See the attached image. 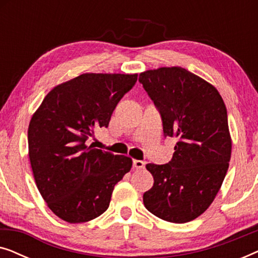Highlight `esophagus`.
Listing matches in <instances>:
<instances>
[{"instance_id": "34e87169", "label": "esophagus", "mask_w": 258, "mask_h": 258, "mask_svg": "<svg viewBox=\"0 0 258 258\" xmlns=\"http://www.w3.org/2000/svg\"><path fill=\"white\" fill-rule=\"evenodd\" d=\"M133 164H134V168H136V169H143L144 165H146V162L141 161V160H134Z\"/></svg>"}]
</instances>
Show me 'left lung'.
Listing matches in <instances>:
<instances>
[{
    "mask_svg": "<svg viewBox=\"0 0 258 258\" xmlns=\"http://www.w3.org/2000/svg\"><path fill=\"white\" fill-rule=\"evenodd\" d=\"M139 81L161 112L164 135L178 140L169 163L146 165L154 185L144 207L161 220L186 223L210 207L227 175V108L213 84L181 67L146 70Z\"/></svg>",
    "mask_w": 258,
    "mask_h": 258,
    "instance_id": "8db88e82",
    "label": "left lung"
}]
</instances>
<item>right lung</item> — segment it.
<instances>
[{"label": "right lung", "mask_w": 258, "mask_h": 258, "mask_svg": "<svg viewBox=\"0 0 258 258\" xmlns=\"http://www.w3.org/2000/svg\"><path fill=\"white\" fill-rule=\"evenodd\" d=\"M137 74L87 73L52 88L28 128L35 183L49 209L68 223L94 220L108 209L116 183L130 171L124 155L88 146L107 128Z\"/></svg>", "instance_id": "right-lung-1"}]
</instances>
